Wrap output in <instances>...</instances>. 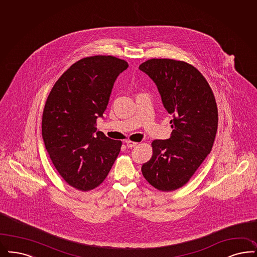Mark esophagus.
<instances>
[{
	"instance_id": "obj_1",
	"label": "esophagus",
	"mask_w": 257,
	"mask_h": 257,
	"mask_svg": "<svg viewBox=\"0 0 257 257\" xmlns=\"http://www.w3.org/2000/svg\"><path fill=\"white\" fill-rule=\"evenodd\" d=\"M137 144H138V143L133 142V141H125V145H126V147H127L128 149H133L134 147H136Z\"/></svg>"
}]
</instances>
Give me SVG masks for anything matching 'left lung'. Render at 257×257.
Here are the masks:
<instances>
[{
	"instance_id": "1",
	"label": "left lung",
	"mask_w": 257,
	"mask_h": 257,
	"mask_svg": "<svg viewBox=\"0 0 257 257\" xmlns=\"http://www.w3.org/2000/svg\"><path fill=\"white\" fill-rule=\"evenodd\" d=\"M139 68L155 83L163 105L173 117L171 138L152 143V159L141 171L155 189L177 190L212 149L218 125L216 101L205 77L186 62L151 59Z\"/></svg>"
}]
</instances>
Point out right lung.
I'll use <instances>...</instances> for the list:
<instances>
[{"label": "right lung", "mask_w": 257, "mask_h": 257, "mask_svg": "<svg viewBox=\"0 0 257 257\" xmlns=\"http://www.w3.org/2000/svg\"><path fill=\"white\" fill-rule=\"evenodd\" d=\"M127 67L113 56L83 58L63 73L48 95L43 139L59 174L77 190L87 191L102 184L120 152L122 142L97 132L95 125L116 78Z\"/></svg>", "instance_id": "obj_1"}]
</instances>
